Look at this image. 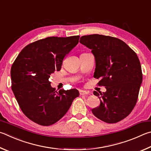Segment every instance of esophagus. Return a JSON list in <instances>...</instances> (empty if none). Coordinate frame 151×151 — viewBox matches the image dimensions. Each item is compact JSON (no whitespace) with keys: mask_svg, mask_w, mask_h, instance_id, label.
<instances>
[{"mask_svg":"<svg viewBox=\"0 0 151 151\" xmlns=\"http://www.w3.org/2000/svg\"><path fill=\"white\" fill-rule=\"evenodd\" d=\"M88 93V91H86L85 90H80V94L81 96H84V95H87Z\"/></svg>","mask_w":151,"mask_h":151,"instance_id":"esophagus-1","label":"esophagus"}]
</instances>
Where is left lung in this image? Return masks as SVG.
I'll list each match as a JSON object with an SVG mask.
<instances>
[{"label": "left lung", "mask_w": 151, "mask_h": 151, "mask_svg": "<svg viewBox=\"0 0 151 151\" xmlns=\"http://www.w3.org/2000/svg\"><path fill=\"white\" fill-rule=\"evenodd\" d=\"M80 42L91 50L96 59L94 78L97 85L107 91L99 95L100 105L91 109L99 119L116 123L127 117L134 109L142 80L141 65L135 52L115 37L91 34L81 37ZM101 95V96H99Z\"/></svg>", "instance_id": "obj_1"}]
</instances>
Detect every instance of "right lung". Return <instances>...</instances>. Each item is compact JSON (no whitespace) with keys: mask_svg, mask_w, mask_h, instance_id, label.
I'll list each match as a JSON object with an SVG mask.
<instances>
[{"mask_svg":"<svg viewBox=\"0 0 151 151\" xmlns=\"http://www.w3.org/2000/svg\"><path fill=\"white\" fill-rule=\"evenodd\" d=\"M79 39L80 36L39 40L24 47L12 63V90L23 113L33 122L42 126L55 123L80 96L76 89L55 91L48 80L61 70L63 59Z\"/></svg>","mask_w":151,"mask_h":151,"instance_id":"right-lung-1","label":"right lung"}]
</instances>
